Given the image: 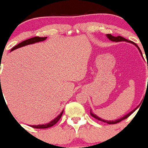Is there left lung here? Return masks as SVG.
<instances>
[{"instance_id": "1", "label": "left lung", "mask_w": 148, "mask_h": 148, "mask_svg": "<svg viewBox=\"0 0 148 148\" xmlns=\"http://www.w3.org/2000/svg\"><path fill=\"white\" fill-rule=\"evenodd\" d=\"M106 36H107V38L109 39V40L112 41V42H122V41H125V42H130V43L133 44V45H134L136 47H137V48H138L139 51H140V53H141L142 56H143V54H142V52H141V50H140V48H139V47L137 46V45H136L135 43H134V42H131V41L127 40V39H126L125 38L122 37V36H112V34H106ZM136 109H134V110H133V111H132L131 112H130V113H129V114H126L125 116H123V117L120 118V119H116V120H114V121H107V120H104V119H101V118H100V117H99V116H96V114H93L91 112H90V115H91V116H93V117H94L95 119H98V120L101 121V122H105V123H107V124H114L118 123V122H121V121L124 120V119H127V118L129 117V116H130V115H131L132 114L133 112H134V111L136 110Z\"/></svg>"}]
</instances>
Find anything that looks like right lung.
<instances>
[{
	"label": "right lung",
	"mask_w": 148,
	"mask_h": 148,
	"mask_svg": "<svg viewBox=\"0 0 148 148\" xmlns=\"http://www.w3.org/2000/svg\"><path fill=\"white\" fill-rule=\"evenodd\" d=\"M47 38V37H39V36H34V37L33 38H30V39H26V40L23 41L22 42L19 43L18 45H16L15 47H14L11 49V51H13L14 50V49H18V48L21 47H24L26 46V45H31V44H34L36 43V42H42V41L45 40ZM63 111H62V112H61V113L60 114L58 115L55 119H54L53 120L51 121V122H49V123L45 124H39V125H30V126L32 127H34V128H36V129H46V128H48V127H52V126L55 125V124L60 120V119L61 116H62V113H63Z\"/></svg>",
	"instance_id": "1"
}]
</instances>
